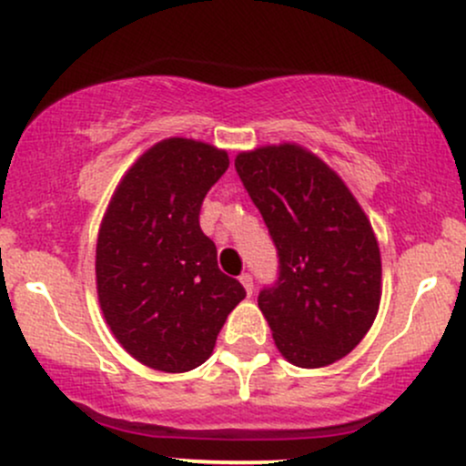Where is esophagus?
<instances>
[{"label": "esophagus", "instance_id": "esophagus-1", "mask_svg": "<svg viewBox=\"0 0 466 466\" xmlns=\"http://www.w3.org/2000/svg\"><path fill=\"white\" fill-rule=\"evenodd\" d=\"M238 280H240V285L245 287V291H248V296H251V291H254V278H251L249 274H243Z\"/></svg>", "mask_w": 466, "mask_h": 466}]
</instances>
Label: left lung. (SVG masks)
Instances as JSON below:
<instances>
[{"mask_svg": "<svg viewBox=\"0 0 466 466\" xmlns=\"http://www.w3.org/2000/svg\"><path fill=\"white\" fill-rule=\"evenodd\" d=\"M237 173L278 249L258 307L278 350L300 368L346 357L381 300V254L366 212L333 168L298 144L238 153Z\"/></svg>", "mask_w": 466, "mask_h": 466, "instance_id": "1", "label": "left lung"}]
</instances>
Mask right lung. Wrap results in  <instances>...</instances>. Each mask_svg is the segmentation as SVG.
Wrapping results in <instances>:
<instances>
[{
	"mask_svg": "<svg viewBox=\"0 0 466 466\" xmlns=\"http://www.w3.org/2000/svg\"><path fill=\"white\" fill-rule=\"evenodd\" d=\"M228 166L212 144L157 142L127 170L100 223V309L122 349L153 370L201 366L245 298L199 226L201 203Z\"/></svg>",
	"mask_w": 466,
	"mask_h": 466,
	"instance_id": "obj_1",
	"label": "right lung"
}]
</instances>
